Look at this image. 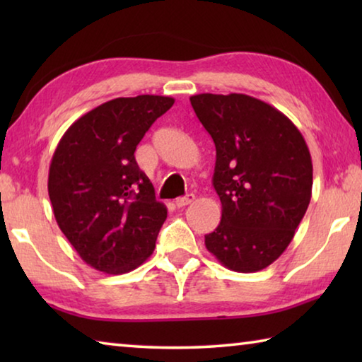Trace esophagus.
Here are the masks:
<instances>
[{
    "mask_svg": "<svg viewBox=\"0 0 362 362\" xmlns=\"http://www.w3.org/2000/svg\"><path fill=\"white\" fill-rule=\"evenodd\" d=\"M193 201H194V194L188 193L187 196H180V198H177V199H175V206H177V207H185V206H188V204H192Z\"/></svg>",
    "mask_w": 362,
    "mask_h": 362,
    "instance_id": "esophagus-1",
    "label": "esophagus"
}]
</instances>
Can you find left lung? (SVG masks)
Segmentation results:
<instances>
[{
	"label": "left lung",
	"mask_w": 362,
	"mask_h": 362,
	"mask_svg": "<svg viewBox=\"0 0 362 362\" xmlns=\"http://www.w3.org/2000/svg\"><path fill=\"white\" fill-rule=\"evenodd\" d=\"M189 102L216 144L222 220L206 247L233 272H260L289 246L308 209V146L286 115L255 97L198 94Z\"/></svg>",
	"instance_id": "left-lung-1"
}]
</instances>
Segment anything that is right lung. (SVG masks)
Here are the masks:
<instances>
[{
    "label": "right lung",
    "mask_w": 362,
    "mask_h": 362,
    "mask_svg": "<svg viewBox=\"0 0 362 362\" xmlns=\"http://www.w3.org/2000/svg\"><path fill=\"white\" fill-rule=\"evenodd\" d=\"M173 97H118L66 129L49 166L54 217L79 257L99 272L136 269L155 249L168 209L134 156Z\"/></svg>",
    "instance_id": "obj_1"
}]
</instances>
